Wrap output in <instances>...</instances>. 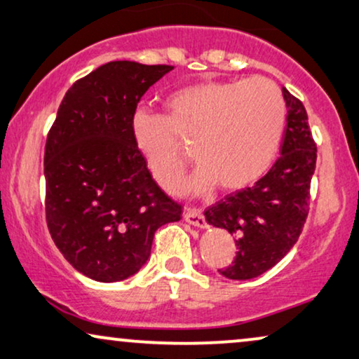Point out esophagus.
I'll return each instance as SVG.
<instances>
[{
    "label": "esophagus",
    "instance_id": "esophagus-1",
    "mask_svg": "<svg viewBox=\"0 0 359 359\" xmlns=\"http://www.w3.org/2000/svg\"><path fill=\"white\" fill-rule=\"evenodd\" d=\"M184 219L187 223L195 226V228H206V221H205V215L203 211L198 208H185L184 210Z\"/></svg>",
    "mask_w": 359,
    "mask_h": 359
}]
</instances>
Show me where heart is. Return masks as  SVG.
I'll return each mask as SVG.
<instances>
[{"mask_svg": "<svg viewBox=\"0 0 359 359\" xmlns=\"http://www.w3.org/2000/svg\"><path fill=\"white\" fill-rule=\"evenodd\" d=\"M165 115L140 110L130 123L135 148L165 190H179L194 143L201 164L190 185L206 191L245 189L264 177L281 144L286 104L265 78L201 83L175 90L164 100Z\"/></svg>", "mask_w": 359, "mask_h": 359, "instance_id": "heart-1", "label": "heart"}]
</instances>
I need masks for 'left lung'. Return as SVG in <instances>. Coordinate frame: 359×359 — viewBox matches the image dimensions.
Returning <instances> with one entry per match:
<instances>
[{
	"mask_svg": "<svg viewBox=\"0 0 359 359\" xmlns=\"http://www.w3.org/2000/svg\"><path fill=\"white\" fill-rule=\"evenodd\" d=\"M281 90L287 110L281 156L254 187L205 211L206 223L236 236V259L219 270L229 280L257 278L278 264L299 239L309 211L317 148L304 105Z\"/></svg>",
	"mask_w": 359,
	"mask_h": 359,
	"instance_id": "obj_1",
	"label": "left lung"
}]
</instances>
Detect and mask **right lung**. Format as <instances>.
Wrapping results in <instances>:
<instances>
[{
	"mask_svg": "<svg viewBox=\"0 0 359 359\" xmlns=\"http://www.w3.org/2000/svg\"><path fill=\"white\" fill-rule=\"evenodd\" d=\"M170 69L105 63L60 104L43 158L47 224L65 259L88 278L115 283L138 273L156 229L182 216L151 177L130 130L140 99Z\"/></svg>",
	"mask_w": 359,
	"mask_h": 359,
	"instance_id": "right-lung-1",
	"label": "right lung"
}]
</instances>
